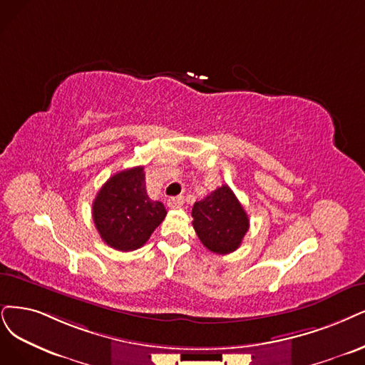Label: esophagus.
Segmentation results:
<instances>
[{
    "label": "esophagus",
    "instance_id": "obj_1",
    "mask_svg": "<svg viewBox=\"0 0 365 365\" xmlns=\"http://www.w3.org/2000/svg\"><path fill=\"white\" fill-rule=\"evenodd\" d=\"M183 203H185L183 197H171V198H168V203L167 205L171 209H179V207L183 206Z\"/></svg>",
    "mask_w": 365,
    "mask_h": 365
}]
</instances>
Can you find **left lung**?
Masks as SVG:
<instances>
[{
  "label": "left lung",
  "mask_w": 365,
  "mask_h": 365,
  "mask_svg": "<svg viewBox=\"0 0 365 365\" xmlns=\"http://www.w3.org/2000/svg\"><path fill=\"white\" fill-rule=\"evenodd\" d=\"M194 230L209 251L225 255L236 251L250 228V220L227 185L197 201L192 207Z\"/></svg>",
  "instance_id": "1"
}]
</instances>
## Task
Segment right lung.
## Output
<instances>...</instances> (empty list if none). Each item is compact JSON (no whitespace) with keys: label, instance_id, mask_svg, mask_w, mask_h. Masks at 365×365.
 I'll return each mask as SVG.
<instances>
[{"label":"right lung","instance_id":"right-lung-1","mask_svg":"<svg viewBox=\"0 0 365 365\" xmlns=\"http://www.w3.org/2000/svg\"><path fill=\"white\" fill-rule=\"evenodd\" d=\"M167 210L145 191L143 167L123 170L106 180L93 201V221L106 245L118 251L141 248Z\"/></svg>","mask_w":365,"mask_h":365}]
</instances>
